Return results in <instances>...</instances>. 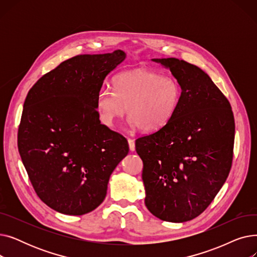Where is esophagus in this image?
I'll list each match as a JSON object with an SVG mask.
<instances>
[{
	"label": "esophagus",
	"instance_id": "1",
	"mask_svg": "<svg viewBox=\"0 0 257 257\" xmlns=\"http://www.w3.org/2000/svg\"><path fill=\"white\" fill-rule=\"evenodd\" d=\"M128 143H129V149H130V151L136 150V142H134V140L128 139Z\"/></svg>",
	"mask_w": 257,
	"mask_h": 257
}]
</instances>
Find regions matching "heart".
Returning <instances> with one entry per match:
<instances>
[{"mask_svg":"<svg viewBox=\"0 0 257 257\" xmlns=\"http://www.w3.org/2000/svg\"><path fill=\"white\" fill-rule=\"evenodd\" d=\"M113 88L114 92L102 88L97 96L100 118L108 127L123 118L127 108L133 126L157 131L169 123L181 98L176 79L143 69L117 75Z\"/></svg>","mask_w":257,"mask_h":257,"instance_id":"obj_1","label":"heart"}]
</instances>
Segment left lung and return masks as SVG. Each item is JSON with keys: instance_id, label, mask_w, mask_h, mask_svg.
I'll return each instance as SVG.
<instances>
[{"instance_id": "8db88e82", "label": "left lung", "mask_w": 257, "mask_h": 257, "mask_svg": "<svg viewBox=\"0 0 257 257\" xmlns=\"http://www.w3.org/2000/svg\"><path fill=\"white\" fill-rule=\"evenodd\" d=\"M153 61L170 69L181 98L166 126L136 141L145 204L160 220L181 223L203 212L225 183L233 159L234 116L200 67L177 58Z\"/></svg>"}]
</instances>
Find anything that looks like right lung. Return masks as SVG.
Instances as JSON below:
<instances>
[{
  "instance_id": "add662e5",
  "label": "right lung",
  "mask_w": 257,
  "mask_h": 257,
  "mask_svg": "<svg viewBox=\"0 0 257 257\" xmlns=\"http://www.w3.org/2000/svg\"><path fill=\"white\" fill-rule=\"evenodd\" d=\"M126 54L78 55L47 73L27 94L18 148L36 195L52 209L81 215L105 199L109 177L129 152L101 124L97 96Z\"/></svg>"
}]
</instances>
